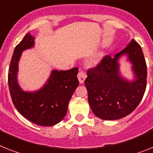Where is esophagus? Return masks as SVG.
Listing matches in <instances>:
<instances>
[{
  "label": "esophagus",
  "instance_id": "esophagus-1",
  "mask_svg": "<svg viewBox=\"0 0 153 153\" xmlns=\"http://www.w3.org/2000/svg\"><path fill=\"white\" fill-rule=\"evenodd\" d=\"M86 77L87 75L85 71L84 70H82V69H81L80 71H79V74H78V79H79V82H80L81 84H82L85 82V79H86Z\"/></svg>",
  "mask_w": 153,
  "mask_h": 153
}]
</instances>
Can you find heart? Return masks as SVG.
<instances>
[{"label": "heart", "mask_w": 153, "mask_h": 153, "mask_svg": "<svg viewBox=\"0 0 153 153\" xmlns=\"http://www.w3.org/2000/svg\"><path fill=\"white\" fill-rule=\"evenodd\" d=\"M97 61H98V59H97V57H96L92 59V62H93V63H96Z\"/></svg>", "instance_id": "heart-1"}]
</instances>
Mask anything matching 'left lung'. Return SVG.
<instances>
[{"label":"left lung","mask_w":153,"mask_h":153,"mask_svg":"<svg viewBox=\"0 0 153 153\" xmlns=\"http://www.w3.org/2000/svg\"><path fill=\"white\" fill-rule=\"evenodd\" d=\"M127 54L132 63L136 80L129 83L120 76L118 59ZM147 67L142 47L132 39L114 56L102 57L98 65L87 71L85 85L93 114L102 120H118L128 116L138 106L147 82Z\"/></svg>","instance_id":"obj_1"}]
</instances>
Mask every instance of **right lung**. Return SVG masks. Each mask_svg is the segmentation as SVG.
Returning a JSON list of instances; mask_svg holds the SVG:
<instances>
[{"label":"right lung","mask_w":153,"mask_h":153,"mask_svg":"<svg viewBox=\"0 0 153 153\" xmlns=\"http://www.w3.org/2000/svg\"><path fill=\"white\" fill-rule=\"evenodd\" d=\"M34 38L27 33L15 47L8 69V86L14 106L26 119L37 125L52 126L63 120L68 102L79 86L78 68L53 71L47 83L35 92H24L17 82L18 63L24 50L33 47Z\"/></svg>","instance_id":"1"}]
</instances>
